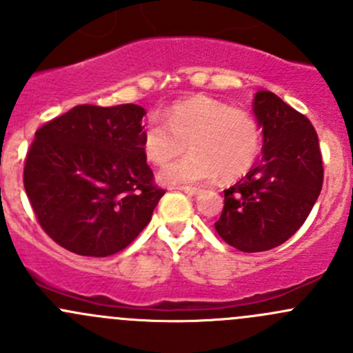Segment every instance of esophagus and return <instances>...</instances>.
<instances>
[{
	"label": "esophagus",
	"mask_w": 353,
	"mask_h": 353,
	"mask_svg": "<svg viewBox=\"0 0 353 353\" xmlns=\"http://www.w3.org/2000/svg\"><path fill=\"white\" fill-rule=\"evenodd\" d=\"M177 190H181V191H183V193H186V194H191V196H193V194H198L199 193V188H194V186H179V188H177Z\"/></svg>",
	"instance_id": "esophagus-1"
}]
</instances>
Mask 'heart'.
I'll return each mask as SVG.
<instances>
[{"label": "heart", "mask_w": 353, "mask_h": 353, "mask_svg": "<svg viewBox=\"0 0 353 353\" xmlns=\"http://www.w3.org/2000/svg\"><path fill=\"white\" fill-rule=\"evenodd\" d=\"M261 141V126L251 112L215 99L193 97L167 110L165 123L152 119L141 143L157 165L183 154L188 145L191 154L167 163L159 174L165 184H188L244 176L259 157Z\"/></svg>", "instance_id": "heart-1"}]
</instances>
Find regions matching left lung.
Returning <instances> with one entry per match:
<instances>
[{"label": "left lung", "instance_id": "8db88e82", "mask_svg": "<svg viewBox=\"0 0 353 353\" xmlns=\"http://www.w3.org/2000/svg\"><path fill=\"white\" fill-rule=\"evenodd\" d=\"M263 128L261 163L223 191L219 236L243 252H261L290 239L323 188V157L311 121L273 92L254 97Z\"/></svg>", "mask_w": 353, "mask_h": 353}]
</instances>
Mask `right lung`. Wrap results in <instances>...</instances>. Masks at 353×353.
<instances>
[{
    "instance_id": "1",
    "label": "right lung",
    "mask_w": 353,
    "mask_h": 353,
    "mask_svg": "<svg viewBox=\"0 0 353 353\" xmlns=\"http://www.w3.org/2000/svg\"><path fill=\"white\" fill-rule=\"evenodd\" d=\"M137 104L77 105L35 131L23 186L39 225L68 251L105 258L148 225L165 191L143 152Z\"/></svg>"
}]
</instances>
